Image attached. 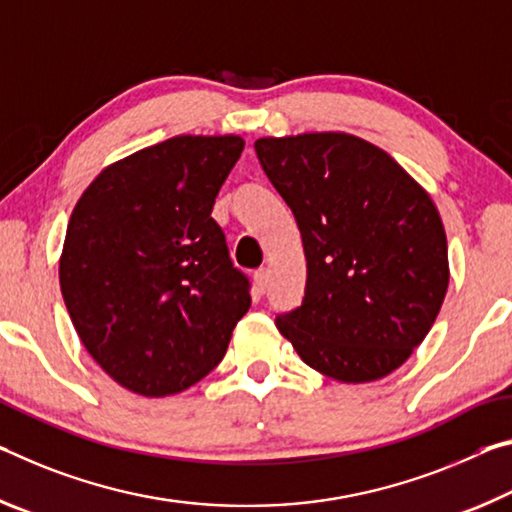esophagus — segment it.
I'll use <instances>...</instances> for the list:
<instances>
[{
	"instance_id": "34e87169",
	"label": "esophagus",
	"mask_w": 512,
	"mask_h": 512,
	"mask_svg": "<svg viewBox=\"0 0 512 512\" xmlns=\"http://www.w3.org/2000/svg\"><path fill=\"white\" fill-rule=\"evenodd\" d=\"M267 283H270V270H267V267H261V270H256L254 274V288L258 295H263L267 290Z\"/></svg>"
}]
</instances>
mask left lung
I'll use <instances>...</instances> for the list:
<instances>
[{
    "instance_id": "obj_1",
    "label": "left lung",
    "mask_w": 512,
    "mask_h": 512,
    "mask_svg": "<svg viewBox=\"0 0 512 512\" xmlns=\"http://www.w3.org/2000/svg\"><path fill=\"white\" fill-rule=\"evenodd\" d=\"M258 161L295 213L306 254L301 306L276 329L329 379L370 383L422 345L449 286L433 199L381 147L342 131L258 138Z\"/></svg>"
}]
</instances>
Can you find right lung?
I'll return each instance as SVG.
<instances>
[{"label": "right lung", "instance_id": "obj_1", "mask_svg": "<svg viewBox=\"0 0 512 512\" xmlns=\"http://www.w3.org/2000/svg\"><path fill=\"white\" fill-rule=\"evenodd\" d=\"M240 136H174L97 174L67 224L58 279L83 347L122 388L170 397L213 372L249 311L211 217Z\"/></svg>", "mask_w": 512, "mask_h": 512}]
</instances>
